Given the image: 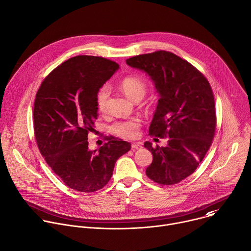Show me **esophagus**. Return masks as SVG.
Instances as JSON below:
<instances>
[{
    "label": "esophagus",
    "instance_id": "esophagus-1",
    "mask_svg": "<svg viewBox=\"0 0 251 251\" xmlns=\"http://www.w3.org/2000/svg\"><path fill=\"white\" fill-rule=\"evenodd\" d=\"M131 147H132V149L133 150H138V149H141V148H143V144L141 142H137V143H132V145H131Z\"/></svg>",
    "mask_w": 251,
    "mask_h": 251
}]
</instances>
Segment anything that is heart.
Masks as SVG:
<instances>
[{
	"instance_id": "obj_1",
	"label": "heart",
	"mask_w": 251,
	"mask_h": 251,
	"mask_svg": "<svg viewBox=\"0 0 251 251\" xmlns=\"http://www.w3.org/2000/svg\"><path fill=\"white\" fill-rule=\"evenodd\" d=\"M119 87L122 92L131 100H141L147 92V85L141 78L128 76L123 78L120 83ZM110 95V88L108 85H103L100 87L96 94V105L99 111L104 112L106 110L107 100ZM140 126L139 119L133 118L124 121H119L113 124L111 127L112 132L120 136L122 138H134L138 134V129Z\"/></svg>"
}]
</instances>
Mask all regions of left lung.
<instances>
[{
    "instance_id": "8db88e82",
    "label": "left lung",
    "mask_w": 251,
    "mask_h": 251,
    "mask_svg": "<svg viewBox=\"0 0 251 251\" xmlns=\"http://www.w3.org/2000/svg\"><path fill=\"white\" fill-rule=\"evenodd\" d=\"M144 71L159 93L150 134L168 136L165 147H144L153 155L146 175L161 185H175L198 168L208 151L216 130V108L206 78L187 60L170 51L159 50L126 60Z\"/></svg>"
}]
</instances>
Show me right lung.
<instances>
[{"instance_id": "obj_1", "label": "right lung", "mask_w": 251, "mask_h": 251, "mask_svg": "<svg viewBox=\"0 0 251 251\" xmlns=\"http://www.w3.org/2000/svg\"><path fill=\"white\" fill-rule=\"evenodd\" d=\"M115 61L78 55L54 68L43 81L33 107L39 149L61 181L77 192L102 189L116 161L131 149L129 142L108 137L99 150H89L87 136L98 116L96 94L119 69Z\"/></svg>"}]
</instances>
